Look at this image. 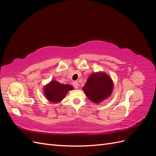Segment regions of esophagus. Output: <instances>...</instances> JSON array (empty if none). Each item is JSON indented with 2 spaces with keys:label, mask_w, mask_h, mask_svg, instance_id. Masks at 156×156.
I'll list each match as a JSON object with an SVG mask.
<instances>
[{
  "label": "esophagus",
  "mask_w": 156,
  "mask_h": 156,
  "mask_svg": "<svg viewBox=\"0 0 156 156\" xmlns=\"http://www.w3.org/2000/svg\"><path fill=\"white\" fill-rule=\"evenodd\" d=\"M73 85L74 88L77 89L78 87H79V83H78L77 81H74V82L73 83Z\"/></svg>",
  "instance_id": "esophagus-1"
}]
</instances>
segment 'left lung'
Masks as SVG:
<instances>
[{"instance_id": "8db88e82", "label": "left lung", "mask_w": 156, "mask_h": 156, "mask_svg": "<svg viewBox=\"0 0 156 156\" xmlns=\"http://www.w3.org/2000/svg\"><path fill=\"white\" fill-rule=\"evenodd\" d=\"M113 86L112 79L105 72H99L90 75L83 90L90 100L98 104L111 95Z\"/></svg>"}]
</instances>
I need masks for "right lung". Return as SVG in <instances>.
Returning a JSON list of instances; mask_svg holds the SVG:
<instances>
[{
	"label": "right lung",
	"instance_id": "1",
	"mask_svg": "<svg viewBox=\"0 0 156 156\" xmlns=\"http://www.w3.org/2000/svg\"><path fill=\"white\" fill-rule=\"evenodd\" d=\"M73 89V87L70 84H64L53 80L44 86V94L50 102L57 103L63 100L68 91Z\"/></svg>",
	"mask_w": 156,
	"mask_h": 156
}]
</instances>
